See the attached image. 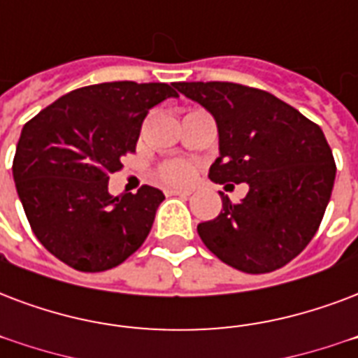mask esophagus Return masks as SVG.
<instances>
[{"label": "esophagus", "mask_w": 358, "mask_h": 358, "mask_svg": "<svg viewBox=\"0 0 358 358\" xmlns=\"http://www.w3.org/2000/svg\"><path fill=\"white\" fill-rule=\"evenodd\" d=\"M165 193H167L169 197H173V195H176V197H189L191 189H165Z\"/></svg>", "instance_id": "obj_1"}]
</instances>
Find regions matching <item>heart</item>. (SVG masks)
I'll list each match as a JSON object with an SVG mask.
<instances>
[{
  "instance_id": "b5f03b06",
  "label": "heart",
  "mask_w": 358,
  "mask_h": 358,
  "mask_svg": "<svg viewBox=\"0 0 358 358\" xmlns=\"http://www.w3.org/2000/svg\"><path fill=\"white\" fill-rule=\"evenodd\" d=\"M157 176H159L161 182L169 185H185L189 184L195 176V165L185 159L165 161L157 169Z\"/></svg>"
}]
</instances>
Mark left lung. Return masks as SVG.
Masks as SVG:
<instances>
[{
    "label": "left lung",
    "mask_w": 358,
    "mask_h": 358,
    "mask_svg": "<svg viewBox=\"0 0 358 358\" xmlns=\"http://www.w3.org/2000/svg\"><path fill=\"white\" fill-rule=\"evenodd\" d=\"M180 94L203 105L217 124L215 184H245L240 203L199 223L204 245L248 274L282 268L317 233L331 201L336 163L323 131L276 95L233 82H178Z\"/></svg>",
    "instance_id": "8db88e82"
}]
</instances>
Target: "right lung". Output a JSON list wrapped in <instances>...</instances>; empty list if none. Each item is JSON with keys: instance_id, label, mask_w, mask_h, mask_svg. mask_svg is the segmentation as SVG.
<instances>
[{"instance_id": "add662e5", "label": "right lung", "mask_w": 358, "mask_h": 358, "mask_svg": "<svg viewBox=\"0 0 358 358\" xmlns=\"http://www.w3.org/2000/svg\"><path fill=\"white\" fill-rule=\"evenodd\" d=\"M176 84L103 82L73 90L24 125L13 178L35 236L80 272L124 263L148 236L165 195L143 185L108 193V174L135 152L152 106L178 97Z\"/></svg>"}]
</instances>
